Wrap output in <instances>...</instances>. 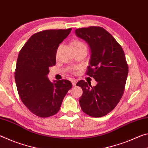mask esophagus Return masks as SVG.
Segmentation results:
<instances>
[{"mask_svg":"<svg viewBox=\"0 0 148 148\" xmlns=\"http://www.w3.org/2000/svg\"><path fill=\"white\" fill-rule=\"evenodd\" d=\"M71 83H72L73 86H75L76 84H77V80L73 79H71Z\"/></svg>","mask_w":148,"mask_h":148,"instance_id":"1","label":"esophagus"}]
</instances>
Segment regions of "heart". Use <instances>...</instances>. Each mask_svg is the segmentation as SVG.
Returning <instances> with one entry per match:
<instances>
[{"instance_id":"1","label":"heart","mask_w":148,"mask_h":148,"mask_svg":"<svg viewBox=\"0 0 148 148\" xmlns=\"http://www.w3.org/2000/svg\"><path fill=\"white\" fill-rule=\"evenodd\" d=\"M74 47H86V45L84 44L83 42L81 40H75L73 43Z\"/></svg>"}]
</instances>
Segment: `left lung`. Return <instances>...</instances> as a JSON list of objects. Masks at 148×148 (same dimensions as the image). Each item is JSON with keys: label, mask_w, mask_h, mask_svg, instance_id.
Returning <instances> with one entry per match:
<instances>
[{"label": "left lung", "mask_w": 148, "mask_h": 148, "mask_svg": "<svg viewBox=\"0 0 148 148\" xmlns=\"http://www.w3.org/2000/svg\"><path fill=\"white\" fill-rule=\"evenodd\" d=\"M75 33L90 47L86 74L97 82L95 86L83 80L77 83L83 89L80 106L91 117H103L115 108L124 92L129 73L124 51L114 37L100 27L77 29Z\"/></svg>", "instance_id": "left-lung-1"}]
</instances>
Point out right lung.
Returning <instances> with one entry per match:
<instances>
[{"instance_id":"right-lung-1","label":"right lung","mask_w":148,"mask_h":148,"mask_svg":"<svg viewBox=\"0 0 148 148\" xmlns=\"http://www.w3.org/2000/svg\"><path fill=\"white\" fill-rule=\"evenodd\" d=\"M71 31L45 30L34 34L19 53L15 81L21 101L31 112L48 117L59 111L72 84L68 80L50 81L49 67L55 65L56 52Z\"/></svg>"}]
</instances>
